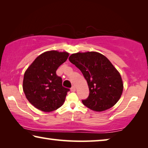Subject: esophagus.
Here are the masks:
<instances>
[{"instance_id": "esophagus-1", "label": "esophagus", "mask_w": 148, "mask_h": 148, "mask_svg": "<svg viewBox=\"0 0 148 148\" xmlns=\"http://www.w3.org/2000/svg\"><path fill=\"white\" fill-rule=\"evenodd\" d=\"M71 91L72 92H74V91H76V87H75V86H72V87H71Z\"/></svg>"}]
</instances>
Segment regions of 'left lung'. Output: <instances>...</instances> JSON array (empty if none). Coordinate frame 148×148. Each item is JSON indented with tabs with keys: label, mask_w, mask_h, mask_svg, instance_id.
Segmentation results:
<instances>
[{
	"label": "left lung",
	"mask_w": 148,
	"mask_h": 148,
	"mask_svg": "<svg viewBox=\"0 0 148 148\" xmlns=\"http://www.w3.org/2000/svg\"><path fill=\"white\" fill-rule=\"evenodd\" d=\"M69 61L78 68L87 80L89 97L85 106L102 112L116 104L121 97L123 84L119 72L103 55L95 51L72 54Z\"/></svg>",
	"instance_id": "obj_1"
}]
</instances>
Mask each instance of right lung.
I'll use <instances>...</instances> for the list:
<instances>
[{
  "label": "right lung",
  "mask_w": 148,
  "mask_h": 148,
  "mask_svg": "<svg viewBox=\"0 0 148 148\" xmlns=\"http://www.w3.org/2000/svg\"><path fill=\"white\" fill-rule=\"evenodd\" d=\"M67 52L48 51L35 59L25 72L23 89L30 103L41 111H54L63 104L69 89L62 85L56 74L60 65L66 61Z\"/></svg>",
  "instance_id": "1"
}]
</instances>
